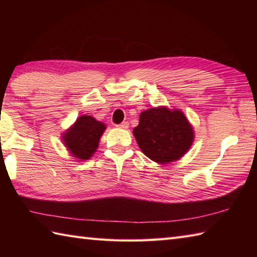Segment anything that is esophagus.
Instances as JSON below:
<instances>
[{
  "mask_svg": "<svg viewBox=\"0 0 257 257\" xmlns=\"http://www.w3.org/2000/svg\"><path fill=\"white\" fill-rule=\"evenodd\" d=\"M117 127L120 128V129H127L129 127V123L127 121H124V122H121L120 124H117Z\"/></svg>",
  "mask_w": 257,
  "mask_h": 257,
  "instance_id": "esophagus-1",
  "label": "esophagus"
}]
</instances>
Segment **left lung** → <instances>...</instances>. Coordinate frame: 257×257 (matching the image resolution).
<instances>
[{
	"label": "left lung",
	"mask_w": 257,
	"mask_h": 257,
	"mask_svg": "<svg viewBox=\"0 0 257 257\" xmlns=\"http://www.w3.org/2000/svg\"><path fill=\"white\" fill-rule=\"evenodd\" d=\"M133 134L145 156L159 165L181 159L194 141L193 127L183 111L167 106L141 112Z\"/></svg>",
	"instance_id": "1"
}]
</instances>
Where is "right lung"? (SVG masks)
<instances>
[{
  "instance_id": "right-lung-1",
  "label": "right lung",
  "mask_w": 257,
  "mask_h": 257,
  "mask_svg": "<svg viewBox=\"0 0 257 257\" xmlns=\"http://www.w3.org/2000/svg\"><path fill=\"white\" fill-rule=\"evenodd\" d=\"M106 124L94 117L81 114L62 135V141L67 151L77 161L90 159L99 146Z\"/></svg>"
}]
</instances>
